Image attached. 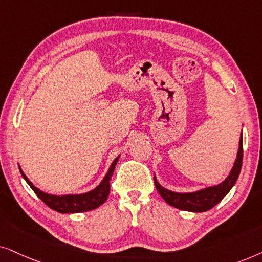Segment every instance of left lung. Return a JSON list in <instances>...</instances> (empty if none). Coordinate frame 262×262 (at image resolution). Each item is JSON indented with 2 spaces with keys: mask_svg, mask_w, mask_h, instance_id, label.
Wrapping results in <instances>:
<instances>
[{
  "mask_svg": "<svg viewBox=\"0 0 262 262\" xmlns=\"http://www.w3.org/2000/svg\"><path fill=\"white\" fill-rule=\"evenodd\" d=\"M242 158H243V141L242 134L239 138L238 151L233 163L232 169L230 170L229 175L223 182L214 184V186L205 187L202 189L195 191H188V193H180V191H172L167 188H164L155 175V184L158 193L166 201V204L179 208L182 211L188 212H206L213 208L215 205L223 200V198L235 186L237 179H238L241 167H242Z\"/></svg>",
  "mask_w": 262,
  "mask_h": 262,
  "instance_id": "left-lung-1",
  "label": "left lung"
}]
</instances>
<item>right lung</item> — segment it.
Listing matches in <instances>:
<instances>
[{"instance_id":"add662e5","label":"right lung","mask_w":262,"mask_h":262,"mask_svg":"<svg viewBox=\"0 0 262 262\" xmlns=\"http://www.w3.org/2000/svg\"><path fill=\"white\" fill-rule=\"evenodd\" d=\"M120 159V155L114 159V162L111 163V165L107 170V172L104 176L98 186L95 189L86 191V193L81 194H64V195H54V194H48L44 193L43 190L38 189L31 181L27 179V176L24 173L21 167L19 165L20 172L24 180L26 181L27 184L31 187L38 198L44 202L47 206H49L51 210L56 212H60V213H81V212H87L91 210H95V208L99 207L100 205H103L106 201L107 196L110 193V180L113 176L114 169L116 166V164Z\"/></svg>"}]
</instances>
